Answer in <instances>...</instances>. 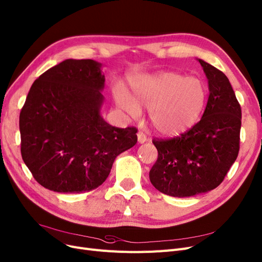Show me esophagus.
Segmentation results:
<instances>
[{
	"mask_svg": "<svg viewBox=\"0 0 262 262\" xmlns=\"http://www.w3.org/2000/svg\"><path fill=\"white\" fill-rule=\"evenodd\" d=\"M138 141H139L140 144H143V143H145L146 141H147V137H146L145 133H143V132L140 131V132L138 133Z\"/></svg>",
	"mask_w": 262,
	"mask_h": 262,
	"instance_id": "esophagus-1",
	"label": "esophagus"
}]
</instances>
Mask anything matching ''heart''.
<instances>
[{
  "label": "heart",
  "instance_id": "heart-1",
  "mask_svg": "<svg viewBox=\"0 0 262 262\" xmlns=\"http://www.w3.org/2000/svg\"><path fill=\"white\" fill-rule=\"evenodd\" d=\"M133 98L122 89L114 91L117 106L131 117H138L140 107L148 108L152 128L164 137H176L192 128L205 107L207 90L196 77L163 72L135 80Z\"/></svg>",
  "mask_w": 262,
  "mask_h": 262
}]
</instances>
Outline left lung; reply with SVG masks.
Segmentation results:
<instances>
[{
    "instance_id": "obj_1",
    "label": "left lung",
    "mask_w": 262,
    "mask_h": 262,
    "mask_svg": "<svg viewBox=\"0 0 262 262\" xmlns=\"http://www.w3.org/2000/svg\"><path fill=\"white\" fill-rule=\"evenodd\" d=\"M208 81L207 104L201 120L171 140H152L158 159L149 171L160 192L187 198L211 191L221 185L239 149L242 112L228 77L198 59Z\"/></svg>"
}]
</instances>
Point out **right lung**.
<instances>
[{"instance_id": "right-lung-1", "label": "right lung", "mask_w": 262, "mask_h": 262, "mask_svg": "<svg viewBox=\"0 0 262 262\" xmlns=\"http://www.w3.org/2000/svg\"><path fill=\"white\" fill-rule=\"evenodd\" d=\"M104 82L100 62L67 59L31 87L19 117L21 156L47 189H96L116 157L137 144V129L113 127L101 116Z\"/></svg>"}]
</instances>
